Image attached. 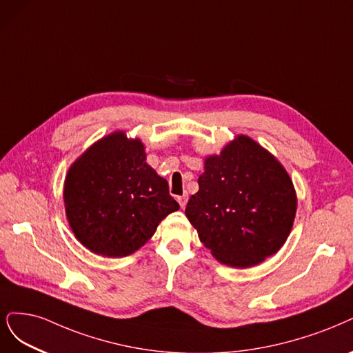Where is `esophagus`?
<instances>
[{
	"instance_id": "esophagus-1",
	"label": "esophagus",
	"mask_w": 353,
	"mask_h": 353,
	"mask_svg": "<svg viewBox=\"0 0 353 353\" xmlns=\"http://www.w3.org/2000/svg\"><path fill=\"white\" fill-rule=\"evenodd\" d=\"M187 196H181V197H178V203H179V205H181V209H184L185 208V204H187Z\"/></svg>"
}]
</instances>
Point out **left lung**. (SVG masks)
Segmentation results:
<instances>
[{"label":"left lung","mask_w":353,"mask_h":353,"mask_svg":"<svg viewBox=\"0 0 353 353\" xmlns=\"http://www.w3.org/2000/svg\"><path fill=\"white\" fill-rule=\"evenodd\" d=\"M200 190L185 214L214 257L251 267L285 244L296 213L289 175L274 157L245 136L205 159Z\"/></svg>","instance_id":"1"}]
</instances>
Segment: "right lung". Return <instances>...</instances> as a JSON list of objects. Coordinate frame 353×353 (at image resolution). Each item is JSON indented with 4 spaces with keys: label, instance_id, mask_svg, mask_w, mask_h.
I'll list each match as a JSON object with an SVG mask.
<instances>
[{
    "label": "right lung",
    "instance_id": "1",
    "mask_svg": "<svg viewBox=\"0 0 353 353\" xmlns=\"http://www.w3.org/2000/svg\"><path fill=\"white\" fill-rule=\"evenodd\" d=\"M65 213L76 238L105 257H125L148 242L179 204L166 179L145 163L140 140L115 132L93 144L70 168Z\"/></svg>",
    "mask_w": 353,
    "mask_h": 353
}]
</instances>
